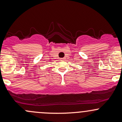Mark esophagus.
<instances>
[{
    "label": "esophagus",
    "mask_w": 122,
    "mask_h": 122,
    "mask_svg": "<svg viewBox=\"0 0 122 122\" xmlns=\"http://www.w3.org/2000/svg\"><path fill=\"white\" fill-rule=\"evenodd\" d=\"M65 59H66V58H65V57H64V58H61V61H65Z\"/></svg>",
    "instance_id": "esophagus-1"
}]
</instances>
